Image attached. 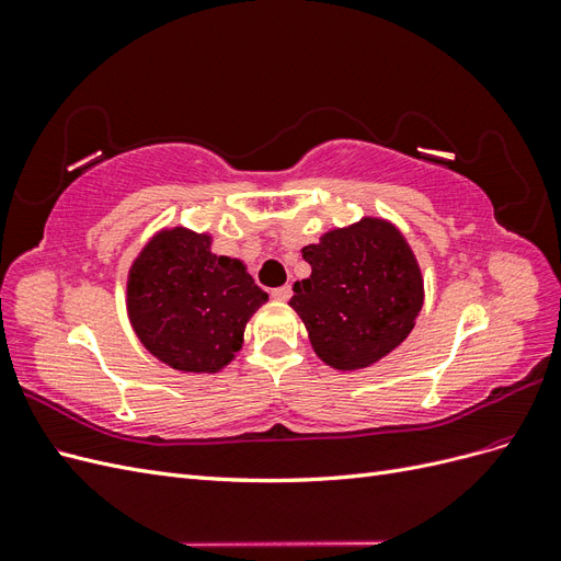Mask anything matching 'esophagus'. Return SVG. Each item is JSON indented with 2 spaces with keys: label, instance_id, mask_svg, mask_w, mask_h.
<instances>
[{
  "label": "esophagus",
  "instance_id": "obj_1",
  "mask_svg": "<svg viewBox=\"0 0 561 561\" xmlns=\"http://www.w3.org/2000/svg\"><path fill=\"white\" fill-rule=\"evenodd\" d=\"M293 295V287L290 285H283V287H276L274 293H271V297H274L276 301H287Z\"/></svg>",
  "mask_w": 561,
  "mask_h": 561
}]
</instances>
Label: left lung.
Here are the masks:
<instances>
[{"label":"left lung","mask_w":561,"mask_h":561,"mask_svg":"<svg viewBox=\"0 0 561 561\" xmlns=\"http://www.w3.org/2000/svg\"><path fill=\"white\" fill-rule=\"evenodd\" d=\"M311 276L295 283L290 307L318 358L342 371L365 369L396 351L423 307V276L396 225L363 217L301 248Z\"/></svg>","instance_id":"8db88e82"}]
</instances>
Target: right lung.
<instances>
[{
  "instance_id": "obj_1",
  "label": "right lung",
  "mask_w": 561,
  "mask_h": 561,
  "mask_svg": "<svg viewBox=\"0 0 561 561\" xmlns=\"http://www.w3.org/2000/svg\"><path fill=\"white\" fill-rule=\"evenodd\" d=\"M210 233L161 229L133 260L128 320L163 365L194 375L225 369L243 346L252 313L268 301L241 260L210 250Z\"/></svg>"
}]
</instances>
